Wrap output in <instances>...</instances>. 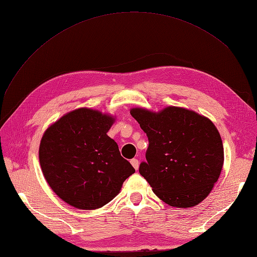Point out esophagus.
<instances>
[{
	"instance_id": "esophagus-1",
	"label": "esophagus",
	"mask_w": 257,
	"mask_h": 257,
	"mask_svg": "<svg viewBox=\"0 0 257 257\" xmlns=\"http://www.w3.org/2000/svg\"><path fill=\"white\" fill-rule=\"evenodd\" d=\"M131 164L133 165V167L137 170L138 169V167H139V162H138V160L137 159H133V160H131Z\"/></svg>"
}]
</instances>
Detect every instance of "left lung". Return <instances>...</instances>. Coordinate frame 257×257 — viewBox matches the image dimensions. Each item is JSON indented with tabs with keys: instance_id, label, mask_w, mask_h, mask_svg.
I'll return each mask as SVG.
<instances>
[{
	"instance_id": "obj_1",
	"label": "left lung",
	"mask_w": 257,
	"mask_h": 257,
	"mask_svg": "<svg viewBox=\"0 0 257 257\" xmlns=\"http://www.w3.org/2000/svg\"><path fill=\"white\" fill-rule=\"evenodd\" d=\"M131 114L149 141L139 174L155 195L178 208L204 200L224 162L222 139L214 124L195 111L173 106L158 113L133 108Z\"/></svg>"
}]
</instances>
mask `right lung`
<instances>
[{
  "label": "right lung",
  "mask_w": 257,
  "mask_h": 257,
  "mask_svg": "<svg viewBox=\"0 0 257 257\" xmlns=\"http://www.w3.org/2000/svg\"><path fill=\"white\" fill-rule=\"evenodd\" d=\"M114 119L89 108L66 113L47 128L40 163L52 191L78 209H97L113 199L135 173L107 135Z\"/></svg>",
  "instance_id": "1"
}]
</instances>
